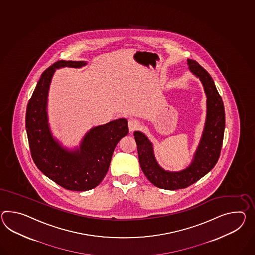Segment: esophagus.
<instances>
[{
  "label": "esophagus",
  "instance_id": "esophagus-1",
  "mask_svg": "<svg viewBox=\"0 0 255 255\" xmlns=\"http://www.w3.org/2000/svg\"><path fill=\"white\" fill-rule=\"evenodd\" d=\"M138 126H139V124H138L136 120L130 119V120L128 121V127H129V130L130 131H133V130H136Z\"/></svg>",
  "mask_w": 255,
  "mask_h": 255
}]
</instances>
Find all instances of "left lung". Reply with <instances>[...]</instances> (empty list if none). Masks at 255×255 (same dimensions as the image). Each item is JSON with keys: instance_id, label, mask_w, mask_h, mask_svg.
<instances>
[{"instance_id": "1", "label": "left lung", "mask_w": 255, "mask_h": 255, "mask_svg": "<svg viewBox=\"0 0 255 255\" xmlns=\"http://www.w3.org/2000/svg\"><path fill=\"white\" fill-rule=\"evenodd\" d=\"M187 64L190 72L202 83L206 96L205 126L191 164L179 171L164 169L155 159L154 145L148 137L140 130L133 132L143 174L153 185L164 190L183 189L203 178L216 166L223 143L225 109L222 99L211 76L198 62L188 59Z\"/></svg>"}]
</instances>
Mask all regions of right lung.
Listing matches in <instances>:
<instances>
[{
    "instance_id": "1",
    "label": "right lung",
    "mask_w": 255,
    "mask_h": 255,
    "mask_svg": "<svg viewBox=\"0 0 255 255\" xmlns=\"http://www.w3.org/2000/svg\"><path fill=\"white\" fill-rule=\"evenodd\" d=\"M84 61H58L45 70L38 80L25 113V129L33 161L37 168L70 191H88L98 186L109 170L120 140L128 133L125 118L95 126L79 146L70 149L53 136L48 117L50 83L57 69L81 68Z\"/></svg>"
}]
</instances>
